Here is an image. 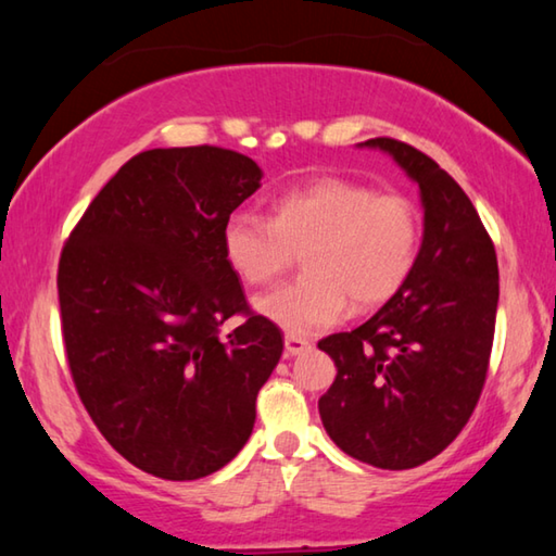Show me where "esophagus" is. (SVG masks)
Wrapping results in <instances>:
<instances>
[{
	"mask_svg": "<svg viewBox=\"0 0 556 556\" xmlns=\"http://www.w3.org/2000/svg\"><path fill=\"white\" fill-rule=\"evenodd\" d=\"M308 348H312V343L306 341V338H301V336H285V353L287 355H301L304 351H308Z\"/></svg>",
	"mask_w": 556,
	"mask_h": 556,
	"instance_id": "34e87169",
	"label": "esophagus"
}]
</instances>
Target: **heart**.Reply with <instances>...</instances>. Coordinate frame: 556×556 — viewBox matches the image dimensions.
<instances>
[{"mask_svg": "<svg viewBox=\"0 0 556 556\" xmlns=\"http://www.w3.org/2000/svg\"><path fill=\"white\" fill-rule=\"evenodd\" d=\"M223 255L244 285H269L301 252L304 277L255 299L257 312L291 336L333 326L353 301H388L419 255V211L402 193H375L324 176L279 193L269 218L235 211L223 225Z\"/></svg>", "mask_w": 556, "mask_h": 556, "instance_id": "1", "label": "heart"}]
</instances>
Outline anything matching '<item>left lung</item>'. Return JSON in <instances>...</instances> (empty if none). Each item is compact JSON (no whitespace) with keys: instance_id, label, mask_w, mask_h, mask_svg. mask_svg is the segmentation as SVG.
I'll return each mask as SVG.
<instances>
[{"instance_id":"1","label":"left lung","mask_w":556,"mask_h":556,"mask_svg":"<svg viewBox=\"0 0 556 556\" xmlns=\"http://www.w3.org/2000/svg\"><path fill=\"white\" fill-rule=\"evenodd\" d=\"M361 147L390 154L419 186L425 235L397 294L355 331L318 341L338 368L318 414L348 456L404 470L441 454L481 397L497 257L473 203L434 159L390 137Z\"/></svg>"}]
</instances>
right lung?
<instances>
[{
  "instance_id": "right-lung-1",
  "label": "right lung",
  "mask_w": 556,
  "mask_h": 556,
  "mask_svg": "<svg viewBox=\"0 0 556 556\" xmlns=\"http://www.w3.org/2000/svg\"><path fill=\"white\" fill-rule=\"evenodd\" d=\"M260 178L230 149H149L110 178L63 244L75 390L110 446L166 481H195L238 456L285 351L223 255V225ZM235 313L249 318L223 339Z\"/></svg>"
}]
</instances>
